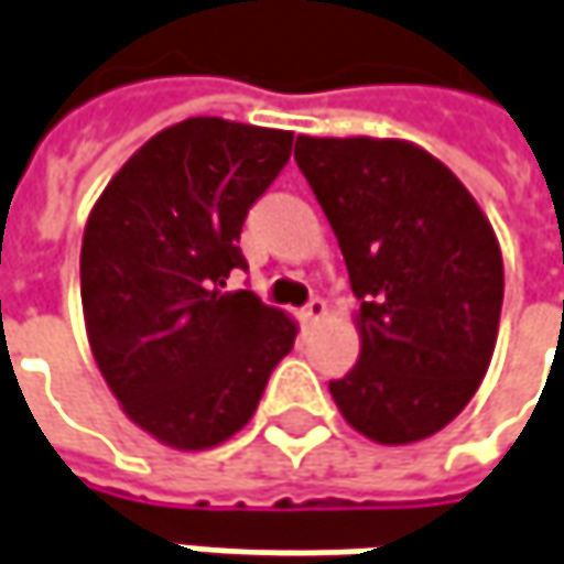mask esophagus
Segmentation results:
<instances>
[{
  "label": "esophagus",
  "instance_id": "1",
  "mask_svg": "<svg viewBox=\"0 0 564 564\" xmlns=\"http://www.w3.org/2000/svg\"><path fill=\"white\" fill-rule=\"evenodd\" d=\"M325 310H328V306H325V300H322V296H313V300L303 306V322H306V325H315V322L325 315Z\"/></svg>",
  "mask_w": 564,
  "mask_h": 564
}]
</instances>
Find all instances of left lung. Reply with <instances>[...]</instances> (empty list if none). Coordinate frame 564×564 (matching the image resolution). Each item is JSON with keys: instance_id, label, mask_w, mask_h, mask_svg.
Masks as SVG:
<instances>
[{"instance_id": "8db88e82", "label": "left lung", "mask_w": 564, "mask_h": 564, "mask_svg": "<svg viewBox=\"0 0 564 564\" xmlns=\"http://www.w3.org/2000/svg\"><path fill=\"white\" fill-rule=\"evenodd\" d=\"M296 165L360 300V357L328 389L364 437L424 441L488 370L505 300L498 239L459 178L412 143L296 137Z\"/></svg>"}]
</instances>
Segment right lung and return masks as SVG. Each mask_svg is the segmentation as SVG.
Masks as SVG:
<instances>
[{
	"mask_svg": "<svg viewBox=\"0 0 564 564\" xmlns=\"http://www.w3.org/2000/svg\"><path fill=\"white\" fill-rule=\"evenodd\" d=\"M293 133L191 117L117 172L83 236L88 345L117 402L155 441L223 444L249 424L296 325L251 290L239 249L254 200L290 162Z\"/></svg>",
	"mask_w": 564,
	"mask_h": 564,
	"instance_id": "1",
	"label": "right lung"
}]
</instances>
